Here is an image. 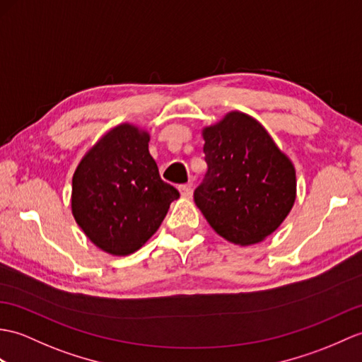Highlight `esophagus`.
I'll list each match as a JSON object with an SVG mask.
<instances>
[{
    "label": "esophagus",
    "mask_w": 362,
    "mask_h": 362,
    "mask_svg": "<svg viewBox=\"0 0 362 362\" xmlns=\"http://www.w3.org/2000/svg\"><path fill=\"white\" fill-rule=\"evenodd\" d=\"M179 191H180V196L185 197V199H191L192 196V188L191 185H180L179 187Z\"/></svg>",
    "instance_id": "34e87169"
}]
</instances>
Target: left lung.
I'll return each mask as SVG.
<instances>
[{
  "mask_svg": "<svg viewBox=\"0 0 362 362\" xmlns=\"http://www.w3.org/2000/svg\"><path fill=\"white\" fill-rule=\"evenodd\" d=\"M208 173L194 202L234 245H253L279 228L296 200V170L255 117L231 111L202 129Z\"/></svg>",
  "mask_w": 362,
  "mask_h": 362,
  "instance_id": "obj_1",
  "label": "left lung"
}]
</instances>
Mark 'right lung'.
I'll use <instances>...</instances> for the list:
<instances>
[{
    "label": "right lung",
    "mask_w": 362,
    "mask_h": 362,
    "mask_svg": "<svg viewBox=\"0 0 362 362\" xmlns=\"http://www.w3.org/2000/svg\"><path fill=\"white\" fill-rule=\"evenodd\" d=\"M148 143V131L117 124L74 173V219L95 247L112 256H128L145 245L180 196L160 179Z\"/></svg>",
    "instance_id": "1"
}]
</instances>
